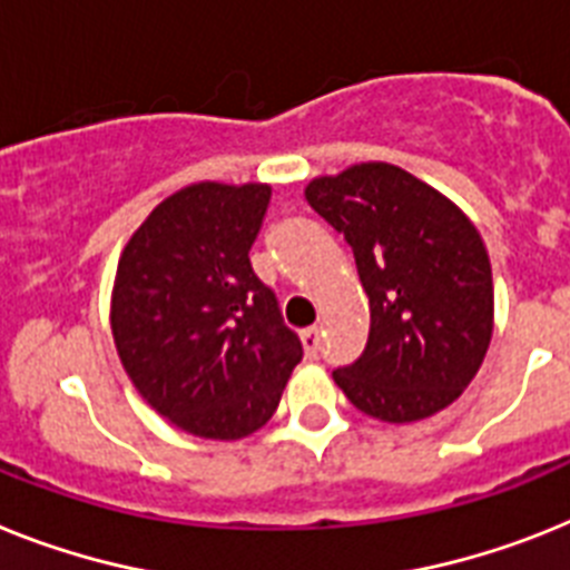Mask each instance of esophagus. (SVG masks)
I'll return each instance as SVG.
<instances>
[{
    "label": "esophagus",
    "mask_w": 570,
    "mask_h": 570,
    "mask_svg": "<svg viewBox=\"0 0 570 570\" xmlns=\"http://www.w3.org/2000/svg\"><path fill=\"white\" fill-rule=\"evenodd\" d=\"M301 342H304L307 356H318V353H322V327L304 330V333H301Z\"/></svg>",
    "instance_id": "obj_1"
}]
</instances>
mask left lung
Instances as JSON below:
<instances>
[{
	"label": "left lung",
	"instance_id": "left-lung-1",
	"mask_svg": "<svg viewBox=\"0 0 570 570\" xmlns=\"http://www.w3.org/2000/svg\"><path fill=\"white\" fill-rule=\"evenodd\" d=\"M304 196L353 248L371 307L365 351L333 371L344 396L385 423L455 403L492 338L490 255L470 217L385 161L318 176Z\"/></svg>",
	"mask_w": 570,
	"mask_h": 570
}]
</instances>
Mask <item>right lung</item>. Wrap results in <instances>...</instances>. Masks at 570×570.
<instances>
[{"mask_svg":"<svg viewBox=\"0 0 570 570\" xmlns=\"http://www.w3.org/2000/svg\"><path fill=\"white\" fill-rule=\"evenodd\" d=\"M269 199L261 181H196L153 208L118 261L109 322L124 371L196 438L257 432L304 356L248 261Z\"/></svg>","mask_w":570,"mask_h":570,"instance_id":"1","label":"right lung"}]
</instances>
